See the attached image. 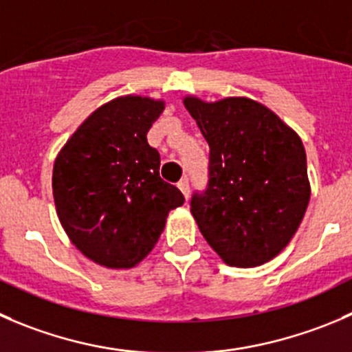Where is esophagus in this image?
Instances as JSON below:
<instances>
[{"instance_id": "34e87169", "label": "esophagus", "mask_w": 352, "mask_h": 352, "mask_svg": "<svg viewBox=\"0 0 352 352\" xmlns=\"http://www.w3.org/2000/svg\"><path fill=\"white\" fill-rule=\"evenodd\" d=\"M177 187H179L180 190H182V194H184V197H186V199H189V194H190V187H189V179H187V177H184L182 180H180L179 184H177Z\"/></svg>"}]
</instances>
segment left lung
<instances>
[{
  "label": "left lung",
  "instance_id": "obj_1",
  "mask_svg": "<svg viewBox=\"0 0 352 352\" xmlns=\"http://www.w3.org/2000/svg\"><path fill=\"white\" fill-rule=\"evenodd\" d=\"M210 146V182L190 213L230 267L274 259L291 242L311 187L301 138L270 108L249 98H184Z\"/></svg>",
  "mask_w": 352,
  "mask_h": 352
}]
</instances>
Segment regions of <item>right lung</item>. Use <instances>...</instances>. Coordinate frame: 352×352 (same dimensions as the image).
I'll use <instances>...</instances> for the list:
<instances>
[{"label":"right lung","instance_id":"1","mask_svg":"<svg viewBox=\"0 0 352 352\" xmlns=\"http://www.w3.org/2000/svg\"><path fill=\"white\" fill-rule=\"evenodd\" d=\"M165 110L148 96L115 98L89 115L53 166L56 214L72 244L107 268H132L153 251L184 196L160 177L146 134Z\"/></svg>","mask_w":352,"mask_h":352}]
</instances>
